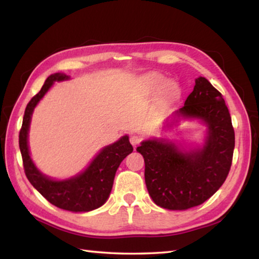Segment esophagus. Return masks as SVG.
Here are the masks:
<instances>
[{
  "label": "esophagus",
  "mask_w": 259,
  "mask_h": 259,
  "mask_svg": "<svg viewBox=\"0 0 259 259\" xmlns=\"http://www.w3.org/2000/svg\"><path fill=\"white\" fill-rule=\"evenodd\" d=\"M130 141H131V143H132V146L135 148L137 146H139L140 142H141V137L137 134H133V135H131Z\"/></svg>",
  "instance_id": "obj_1"
}]
</instances>
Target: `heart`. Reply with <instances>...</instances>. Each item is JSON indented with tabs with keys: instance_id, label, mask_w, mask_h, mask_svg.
I'll use <instances>...</instances> for the list:
<instances>
[{
	"instance_id": "1",
	"label": "heart",
	"mask_w": 259,
	"mask_h": 259,
	"mask_svg": "<svg viewBox=\"0 0 259 259\" xmlns=\"http://www.w3.org/2000/svg\"><path fill=\"white\" fill-rule=\"evenodd\" d=\"M167 89H168V91H170V92H174V91H176V85L174 84V83H170V84H168L167 85Z\"/></svg>"
}]
</instances>
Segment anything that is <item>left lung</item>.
Wrapping results in <instances>:
<instances>
[{
    "label": "left lung",
    "instance_id": "8db88e82",
    "mask_svg": "<svg viewBox=\"0 0 259 259\" xmlns=\"http://www.w3.org/2000/svg\"><path fill=\"white\" fill-rule=\"evenodd\" d=\"M175 117L196 118L207 126L205 146L182 151L165 140H147L137 151L144 158L148 192L157 206L185 210L209 199L229 175L234 150V130L225 101L205 77Z\"/></svg>",
    "mask_w": 259,
    "mask_h": 259
}]
</instances>
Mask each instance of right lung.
I'll list each match as a JSON object with an SVG mask.
<instances>
[{"label": "right lung", "mask_w": 259, "mask_h": 259, "mask_svg": "<svg viewBox=\"0 0 259 259\" xmlns=\"http://www.w3.org/2000/svg\"><path fill=\"white\" fill-rule=\"evenodd\" d=\"M66 79H69V77L59 72L49 76L39 92L27 104L19 133V148L27 179L49 202L65 210L85 212L97 209L107 201L117 168L126 156L133 151V147L128 137L125 135L117 142L104 147L88 168L68 180H52L40 173L29 156L28 131L31 115L54 81Z\"/></svg>", "instance_id": "add662e5"}]
</instances>
